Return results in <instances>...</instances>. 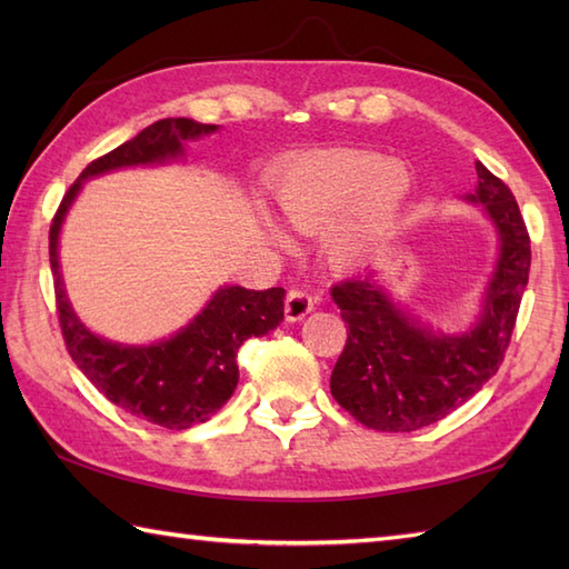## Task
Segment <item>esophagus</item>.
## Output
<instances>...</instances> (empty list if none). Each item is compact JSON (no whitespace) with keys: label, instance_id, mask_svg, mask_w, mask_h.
I'll return each mask as SVG.
<instances>
[{"label":"esophagus","instance_id":"obj_1","mask_svg":"<svg viewBox=\"0 0 569 569\" xmlns=\"http://www.w3.org/2000/svg\"><path fill=\"white\" fill-rule=\"evenodd\" d=\"M318 300L312 298L310 293L300 291V288H291V291L286 293V320L288 322H298L303 320L308 312L316 308Z\"/></svg>","mask_w":569,"mask_h":569}]
</instances>
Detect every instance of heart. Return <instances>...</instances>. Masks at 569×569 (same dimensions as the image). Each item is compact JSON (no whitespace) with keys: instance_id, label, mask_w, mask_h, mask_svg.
<instances>
[{"instance_id":"b5f03b06","label":"heart","mask_w":569,"mask_h":569,"mask_svg":"<svg viewBox=\"0 0 569 569\" xmlns=\"http://www.w3.org/2000/svg\"><path fill=\"white\" fill-rule=\"evenodd\" d=\"M413 178L401 161H386L381 153L337 149L312 151L291 161L276 186L281 212L303 232H322L335 220L330 259L352 269L389 241L396 232ZM271 234H286L269 220Z\"/></svg>"}]
</instances>
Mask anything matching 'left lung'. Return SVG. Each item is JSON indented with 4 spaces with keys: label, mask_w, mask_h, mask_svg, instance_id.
<instances>
[{
    "label": "left lung",
    "mask_w": 569,
    "mask_h": 569,
    "mask_svg": "<svg viewBox=\"0 0 569 569\" xmlns=\"http://www.w3.org/2000/svg\"><path fill=\"white\" fill-rule=\"evenodd\" d=\"M479 183L465 196L485 208L499 237V259L469 330L447 335L416 320L367 273L332 288L347 322V345L330 391L361 426L413 432L442 420L499 371L528 286L530 237L513 192L477 161Z\"/></svg>",
    "instance_id": "left-lung-1"
}]
</instances>
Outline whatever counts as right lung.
I'll use <instances>...</instances> for the list:
<instances>
[{
    "instance_id": "right-lung-1",
    "label": "right lung",
    "mask_w": 569,
    "mask_h": 569,
    "mask_svg": "<svg viewBox=\"0 0 569 569\" xmlns=\"http://www.w3.org/2000/svg\"><path fill=\"white\" fill-rule=\"evenodd\" d=\"M217 129V124L171 117L139 131L134 139L84 168L60 202L48 234L56 308L68 355L107 401L168 430H186L210 420L229 401L239 381V347L249 337L271 332L283 320L286 291L222 286L198 316L168 340L153 345L112 342L84 328L72 310L60 273L58 237L84 180L117 168L176 161L183 156L186 141L214 134Z\"/></svg>"
}]
</instances>
